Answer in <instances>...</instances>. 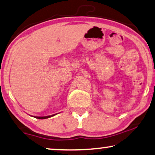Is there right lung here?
Segmentation results:
<instances>
[{
	"instance_id": "add662e5",
	"label": "right lung",
	"mask_w": 155,
	"mask_h": 155,
	"mask_svg": "<svg viewBox=\"0 0 155 155\" xmlns=\"http://www.w3.org/2000/svg\"><path fill=\"white\" fill-rule=\"evenodd\" d=\"M55 114H53L51 115V116H46V117H34L35 118H37V119H47V118H50V117H53V116H55Z\"/></svg>"
}]
</instances>
